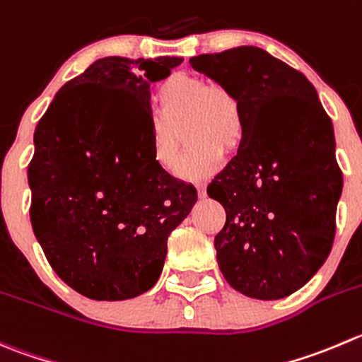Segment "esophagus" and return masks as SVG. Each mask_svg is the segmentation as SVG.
Returning a JSON list of instances; mask_svg holds the SVG:
<instances>
[{"instance_id": "obj_1", "label": "esophagus", "mask_w": 362, "mask_h": 362, "mask_svg": "<svg viewBox=\"0 0 362 362\" xmlns=\"http://www.w3.org/2000/svg\"><path fill=\"white\" fill-rule=\"evenodd\" d=\"M196 189H198V196H199V198H205V196H206L205 182H198V184H196Z\"/></svg>"}]
</instances>
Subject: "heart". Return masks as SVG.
<instances>
[{"instance_id": "heart-1", "label": "heart", "mask_w": 362, "mask_h": 362, "mask_svg": "<svg viewBox=\"0 0 362 362\" xmlns=\"http://www.w3.org/2000/svg\"><path fill=\"white\" fill-rule=\"evenodd\" d=\"M160 118L152 125V157L173 173L180 156V132L191 148L178 175L198 180L219 170L224 152L235 153L245 134L244 107L230 86L189 72H175L159 86Z\"/></svg>"}]
</instances>
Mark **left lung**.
I'll return each mask as SVG.
<instances>
[{"label": "left lung", "instance_id": "8db88e82", "mask_svg": "<svg viewBox=\"0 0 362 362\" xmlns=\"http://www.w3.org/2000/svg\"><path fill=\"white\" fill-rule=\"evenodd\" d=\"M189 63L230 86L244 107V141L206 189L226 210L214 238L219 269L244 296L283 299L317 274L334 242L343 175L332 122L306 76L263 49Z\"/></svg>", "mask_w": 362, "mask_h": 362}]
</instances>
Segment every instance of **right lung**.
Returning <instances> with one entry per match:
<instances>
[{"label": "right lung", "instance_id": "obj_1", "mask_svg": "<svg viewBox=\"0 0 362 362\" xmlns=\"http://www.w3.org/2000/svg\"><path fill=\"white\" fill-rule=\"evenodd\" d=\"M180 63L97 59L56 93L35 129L31 226L52 270L88 299L152 288L168 237L198 198L152 157L150 84Z\"/></svg>", "mask_w": 362, "mask_h": 362}]
</instances>
